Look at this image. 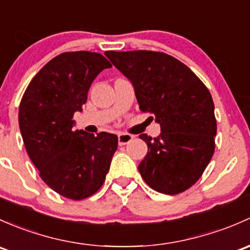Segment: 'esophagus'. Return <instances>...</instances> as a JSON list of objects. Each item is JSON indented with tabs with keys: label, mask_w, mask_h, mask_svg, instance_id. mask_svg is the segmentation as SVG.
Here are the masks:
<instances>
[{
	"label": "esophagus",
	"mask_w": 250,
	"mask_h": 250,
	"mask_svg": "<svg viewBox=\"0 0 250 250\" xmlns=\"http://www.w3.org/2000/svg\"><path fill=\"white\" fill-rule=\"evenodd\" d=\"M133 140V135H130V134H127V133H121L118 134V145H127L128 143H130V141Z\"/></svg>",
	"instance_id": "34e87169"
}]
</instances>
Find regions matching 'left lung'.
Instances as JSON below:
<instances>
[{
    "instance_id": "obj_1",
    "label": "left lung",
    "mask_w": 250,
    "mask_h": 250,
    "mask_svg": "<svg viewBox=\"0 0 250 250\" xmlns=\"http://www.w3.org/2000/svg\"><path fill=\"white\" fill-rule=\"evenodd\" d=\"M105 56L132 83L141 111L153 114L160 125L158 138L139 135L148 147L138 167L141 177L167 195L187 190L214 152L217 122L209 91L187 65L164 52L105 51Z\"/></svg>"
}]
</instances>
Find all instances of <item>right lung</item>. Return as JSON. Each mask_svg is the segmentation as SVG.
Instances as JSON below:
<instances>
[{
	"label": "right lung",
	"mask_w": 250,
	"mask_h": 250,
	"mask_svg": "<svg viewBox=\"0 0 250 250\" xmlns=\"http://www.w3.org/2000/svg\"><path fill=\"white\" fill-rule=\"evenodd\" d=\"M110 67L97 52H64L37 73L21 99L19 127L28 157L42 180L72 200L102 187L117 149V135L74 130L73 120L94 79Z\"/></svg>",
	"instance_id": "add662e5"
}]
</instances>
